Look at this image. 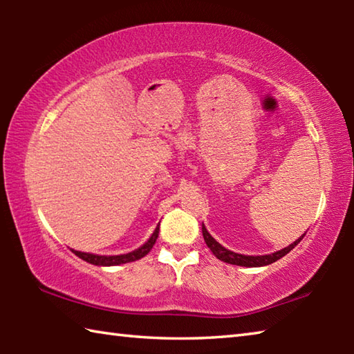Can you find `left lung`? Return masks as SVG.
<instances>
[{"label":"left lung","instance_id":"obj_1","mask_svg":"<svg viewBox=\"0 0 354 354\" xmlns=\"http://www.w3.org/2000/svg\"><path fill=\"white\" fill-rule=\"evenodd\" d=\"M201 231H203V237H205V242L207 245V248L212 251L217 259L223 261L226 263H232V266H241V267H263V266H268V263L277 262L278 259H281V257L289 253V251L295 248L297 245L301 242V239L304 237V234H306V232H304L301 237H298L295 242L289 245V247H286V248L279 250V251H274V253L262 254V256H247V254L234 253V251L227 250V248L223 247V245H220L211 234H209L205 223L201 225Z\"/></svg>","mask_w":354,"mask_h":354}]
</instances>
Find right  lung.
<instances>
[{
    "label": "right lung",
    "instance_id": "obj_1",
    "mask_svg": "<svg viewBox=\"0 0 354 354\" xmlns=\"http://www.w3.org/2000/svg\"><path fill=\"white\" fill-rule=\"evenodd\" d=\"M159 236V225L156 226L154 232L148 241L134 251H129L127 254H113V256H101V254H93V253H84V251H76L71 250L73 253L81 257L82 261H86L88 263H93V266H100V267H112V266H122V263H128V262H134L142 259L143 256H147L149 251H151L153 245L156 243V239Z\"/></svg>",
    "mask_w": 354,
    "mask_h": 354
}]
</instances>
